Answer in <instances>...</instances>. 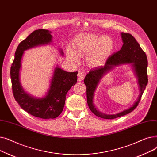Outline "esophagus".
Listing matches in <instances>:
<instances>
[{
	"label": "esophagus",
	"mask_w": 157,
	"mask_h": 157,
	"mask_svg": "<svg viewBox=\"0 0 157 157\" xmlns=\"http://www.w3.org/2000/svg\"><path fill=\"white\" fill-rule=\"evenodd\" d=\"M85 75H84V73L83 72H79L78 74V81H82L84 79Z\"/></svg>",
	"instance_id": "obj_1"
}]
</instances>
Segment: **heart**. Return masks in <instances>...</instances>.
<instances>
[{
  "label": "heart",
  "mask_w": 157,
  "mask_h": 157,
  "mask_svg": "<svg viewBox=\"0 0 157 157\" xmlns=\"http://www.w3.org/2000/svg\"><path fill=\"white\" fill-rule=\"evenodd\" d=\"M114 42L108 36H98L94 34L85 33L78 35L74 39L73 49H69L70 59L77 62L78 55H88V62L94 65H102L113 51Z\"/></svg>",
  "instance_id": "1"
}]
</instances>
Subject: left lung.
I'll use <instances>...</instances> for the list:
<instances>
[{"label":"left lung","instance_id":"obj_1","mask_svg":"<svg viewBox=\"0 0 157 157\" xmlns=\"http://www.w3.org/2000/svg\"><path fill=\"white\" fill-rule=\"evenodd\" d=\"M123 46L120 51L108 57L104 66H99L90 71L85 78L84 83L86 86L87 103L91 111L96 116L104 119H114L130 113L136 109L141 101L143 94L147 84V60L136 39L128 33L121 32ZM132 63L138 79L140 94L134 105L128 109L116 115L104 114L96 109L93 103L94 92L100 79L114 66L120 64Z\"/></svg>","mask_w":157,"mask_h":157}]
</instances>
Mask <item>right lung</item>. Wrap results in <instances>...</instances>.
<instances>
[{
	"label": "right lung",
	"instance_id": "1",
	"mask_svg": "<svg viewBox=\"0 0 157 157\" xmlns=\"http://www.w3.org/2000/svg\"><path fill=\"white\" fill-rule=\"evenodd\" d=\"M52 41L51 32L39 29L31 34L19 44L11 67L12 90L16 101L21 108L31 115L43 119L55 118L63 111L66 94L77 83L78 72H66L59 67L54 70L51 85L46 95L36 98L24 91L20 81L21 58L25 50L39 45L49 44ZM62 55L63 54L61 50Z\"/></svg>",
	"mask_w": 157,
	"mask_h": 157
}]
</instances>
